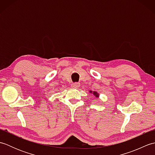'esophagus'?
<instances>
[{"label": "esophagus", "mask_w": 155, "mask_h": 155, "mask_svg": "<svg viewBox=\"0 0 155 155\" xmlns=\"http://www.w3.org/2000/svg\"><path fill=\"white\" fill-rule=\"evenodd\" d=\"M80 85H81V84L79 83H72L71 84V87L73 88H78L80 87Z\"/></svg>", "instance_id": "esophagus-1"}]
</instances>
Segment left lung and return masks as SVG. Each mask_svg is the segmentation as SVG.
I'll return each mask as SVG.
<instances>
[{"instance_id":"8db88e82","label":"left lung","mask_w":155,"mask_h":155,"mask_svg":"<svg viewBox=\"0 0 155 155\" xmlns=\"http://www.w3.org/2000/svg\"><path fill=\"white\" fill-rule=\"evenodd\" d=\"M89 93H93L97 98L99 97V94H98V93H97V91H90Z\"/></svg>"}]
</instances>
